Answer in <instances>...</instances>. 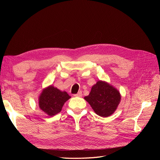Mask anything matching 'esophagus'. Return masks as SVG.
<instances>
[{
	"label": "esophagus",
	"mask_w": 160,
	"mask_h": 160,
	"mask_svg": "<svg viewBox=\"0 0 160 160\" xmlns=\"http://www.w3.org/2000/svg\"><path fill=\"white\" fill-rule=\"evenodd\" d=\"M75 97H81L82 96V92L81 91H79L78 93H77V94H75L73 95Z\"/></svg>",
	"instance_id": "obj_1"
}]
</instances>
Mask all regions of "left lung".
Wrapping results in <instances>:
<instances>
[{
	"label": "left lung",
	"mask_w": 160,
	"mask_h": 160,
	"mask_svg": "<svg viewBox=\"0 0 160 160\" xmlns=\"http://www.w3.org/2000/svg\"><path fill=\"white\" fill-rule=\"evenodd\" d=\"M84 99L97 115L107 118L117 109L121 101V95L117 89L107 82L99 81L92 87L89 95Z\"/></svg>",
	"instance_id": "left-lung-1"
}]
</instances>
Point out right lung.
I'll return each mask as SVG.
<instances>
[{"label": "right lung", "mask_w": 160, "mask_h": 160, "mask_svg": "<svg viewBox=\"0 0 160 160\" xmlns=\"http://www.w3.org/2000/svg\"><path fill=\"white\" fill-rule=\"evenodd\" d=\"M70 98L67 92L50 85L42 90L38 98V105L42 111L51 117L59 113L65 103Z\"/></svg>", "instance_id": "right-lung-1"}]
</instances>
